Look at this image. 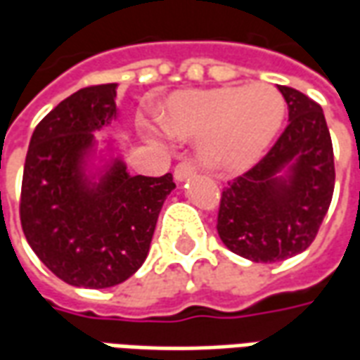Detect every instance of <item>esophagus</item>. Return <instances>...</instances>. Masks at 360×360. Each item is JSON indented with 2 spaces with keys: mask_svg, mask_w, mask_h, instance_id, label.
<instances>
[{
  "mask_svg": "<svg viewBox=\"0 0 360 360\" xmlns=\"http://www.w3.org/2000/svg\"><path fill=\"white\" fill-rule=\"evenodd\" d=\"M195 173H196L195 165L191 164V162H181V164H177V167H175L173 177H175L177 183H183V181H187L188 177H193Z\"/></svg>",
  "mask_w": 360,
  "mask_h": 360,
  "instance_id": "obj_1",
  "label": "esophagus"
}]
</instances>
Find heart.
Instances as JSON below:
<instances>
[{
	"label": "heart",
	"instance_id": "heart-1",
	"mask_svg": "<svg viewBox=\"0 0 360 360\" xmlns=\"http://www.w3.org/2000/svg\"><path fill=\"white\" fill-rule=\"evenodd\" d=\"M285 119V100L278 90L255 82L173 94L162 108L165 131L198 141V158L212 172H249L276 141Z\"/></svg>",
	"mask_w": 360,
	"mask_h": 360
}]
</instances>
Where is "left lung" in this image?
<instances>
[{
    "instance_id": "obj_1",
    "label": "left lung",
    "mask_w": 360,
    "mask_h": 360,
    "mask_svg": "<svg viewBox=\"0 0 360 360\" xmlns=\"http://www.w3.org/2000/svg\"><path fill=\"white\" fill-rule=\"evenodd\" d=\"M278 90L289 108V125L250 172L229 181L218 214V235L227 249L264 264L309 249L335 183L322 108L299 90Z\"/></svg>"
}]
</instances>
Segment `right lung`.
Listing matches in <instances>:
<instances>
[{"label": "right lung", "instance_id": "right-lung-1", "mask_svg": "<svg viewBox=\"0 0 360 360\" xmlns=\"http://www.w3.org/2000/svg\"><path fill=\"white\" fill-rule=\"evenodd\" d=\"M117 84L75 92L38 123L28 144L20 224L30 249L59 279L84 289L123 283L146 260L172 173L131 175L113 136Z\"/></svg>", "mask_w": 360, "mask_h": 360}]
</instances>
